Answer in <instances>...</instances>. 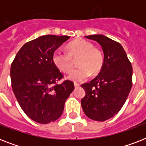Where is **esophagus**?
<instances>
[{
  "label": "esophagus",
  "instance_id": "esophagus-1",
  "mask_svg": "<svg viewBox=\"0 0 146 146\" xmlns=\"http://www.w3.org/2000/svg\"><path fill=\"white\" fill-rule=\"evenodd\" d=\"M74 86H75V88H78V87L80 86V84H79V83H76V82H75V83H74Z\"/></svg>",
  "mask_w": 146,
  "mask_h": 146
}]
</instances>
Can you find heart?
Wrapping results in <instances>:
<instances>
[{"instance_id":"1","label":"heart","mask_w":146,"mask_h":146,"mask_svg":"<svg viewBox=\"0 0 146 146\" xmlns=\"http://www.w3.org/2000/svg\"><path fill=\"white\" fill-rule=\"evenodd\" d=\"M77 60V68L69 75L74 82L84 81L92 73L97 75L104 66V55L99 49L94 48L89 41L77 39L68 44V51L58 48L54 51L52 61L59 70L69 73L73 69V59Z\"/></svg>"}]
</instances>
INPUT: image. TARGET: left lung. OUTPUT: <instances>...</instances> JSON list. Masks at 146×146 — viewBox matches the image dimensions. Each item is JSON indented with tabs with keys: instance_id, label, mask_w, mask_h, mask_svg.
I'll list each match as a JSON object with an SVG mask.
<instances>
[{
	"instance_id": "obj_1",
	"label": "left lung",
	"mask_w": 146,
	"mask_h": 146,
	"mask_svg": "<svg viewBox=\"0 0 146 146\" xmlns=\"http://www.w3.org/2000/svg\"><path fill=\"white\" fill-rule=\"evenodd\" d=\"M86 38L100 44L104 62L99 74L81 86L86 91L81 105L88 117L104 121L117 114L124 104L133 85V67L120 43L103 35Z\"/></svg>"
}]
</instances>
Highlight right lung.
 Here are the masks:
<instances>
[{
	"label": "right lung",
	"mask_w": 146,
	"mask_h": 146,
	"mask_svg": "<svg viewBox=\"0 0 146 146\" xmlns=\"http://www.w3.org/2000/svg\"><path fill=\"white\" fill-rule=\"evenodd\" d=\"M70 36L47 35L27 42L16 55L10 67L13 91L29 117L48 123L61 116L64 104L74 89L52 61V54Z\"/></svg>",
	"instance_id": "1"
}]
</instances>
